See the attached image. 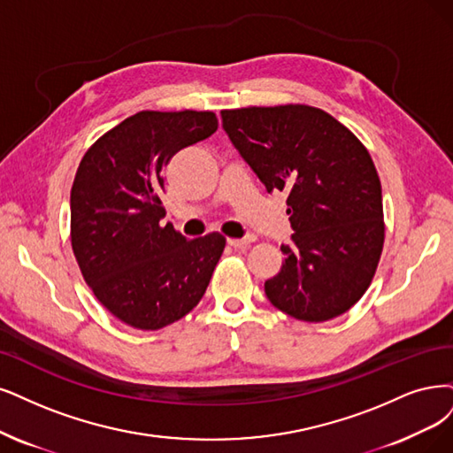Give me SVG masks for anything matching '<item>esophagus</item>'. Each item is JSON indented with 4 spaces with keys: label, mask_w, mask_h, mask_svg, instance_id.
Listing matches in <instances>:
<instances>
[{
    "label": "esophagus",
    "mask_w": 453,
    "mask_h": 453,
    "mask_svg": "<svg viewBox=\"0 0 453 453\" xmlns=\"http://www.w3.org/2000/svg\"><path fill=\"white\" fill-rule=\"evenodd\" d=\"M250 242H254V237H244V239H227V244L233 246V248H246Z\"/></svg>",
    "instance_id": "obj_1"
}]
</instances>
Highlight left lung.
Returning a JSON list of instances; mask_svg holds the SVG:
<instances>
[{
  "label": "left lung",
  "instance_id": "left-lung-1",
  "mask_svg": "<svg viewBox=\"0 0 453 453\" xmlns=\"http://www.w3.org/2000/svg\"><path fill=\"white\" fill-rule=\"evenodd\" d=\"M222 125L266 192H288L295 233L280 246V273L265 281L273 306L308 323L353 308L384 244L380 180L367 149L306 104L222 110Z\"/></svg>",
  "mask_w": 453,
  "mask_h": 453
}]
</instances>
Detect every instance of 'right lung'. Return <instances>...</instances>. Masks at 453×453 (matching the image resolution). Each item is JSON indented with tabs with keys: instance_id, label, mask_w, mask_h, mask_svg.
Segmentation results:
<instances>
[{
	"instance_id": "1",
	"label": "right lung",
	"mask_w": 453,
	"mask_h": 453,
	"mask_svg": "<svg viewBox=\"0 0 453 453\" xmlns=\"http://www.w3.org/2000/svg\"><path fill=\"white\" fill-rule=\"evenodd\" d=\"M218 128L212 111H138L83 155L71 190V242L83 280L117 319L158 330L205 295L226 237L162 226L164 167Z\"/></svg>"
}]
</instances>
